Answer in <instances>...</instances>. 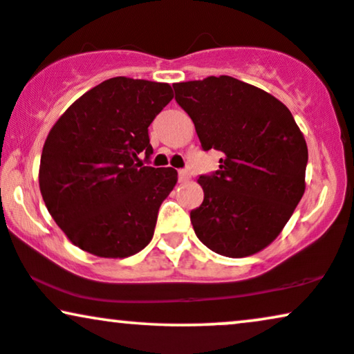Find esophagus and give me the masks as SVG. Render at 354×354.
<instances>
[{
    "instance_id": "34e87169",
    "label": "esophagus",
    "mask_w": 354,
    "mask_h": 354,
    "mask_svg": "<svg viewBox=\"0 0 354 354\" xmlns=\"http://www.w3.org/2000/svg\"><path fill=\"white\" fill-rule=\"evenodd\" d=\"M189 178H191V174L187 169H180V171H178V180H180V183H185L189 180Z\"/></svg>"
}]
</instances>
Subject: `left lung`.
I'll list each match as a JSON object with an SVG mask.
<instances>
[{
  "label": "left lung",
  "instance_id": "left-lung-1",
  "mask_svg": "<svg viewBox=\"0 0 354 354\" xmlns=\"http://www.w3.org/2000/svg\"><path fill=\"white\" fill-rule=\"evenodd\" d=\"M204 151H222L201 174L204 201L191 223L205 247L230 258L259 252L279 235L306 191L307 144L274 96L232 77L173 84Z\"/></svg>",
  "mask_w": 354,
  "mask_h": 354
}]
</instances>
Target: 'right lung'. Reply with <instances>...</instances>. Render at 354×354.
I'll return each mask as SVG.
<instances>
[{"instance_id": "add662e5", "label": "right lung", "mask_w": 354, "mask_h": 354, "mask_svg": "<svg viewBox=\"0 0 354 354\" xmlns=\"http://www.w3.org/2000/svg\"><path fill=\"white\" fill-rule=\"evenodd\" d=\"M173 100L167 83L115 77L80 97L44 144V203L70 241L101 258H125L150 243L160 205L178 181L149 162V125Z\"/></svg>"}]
</instances>
